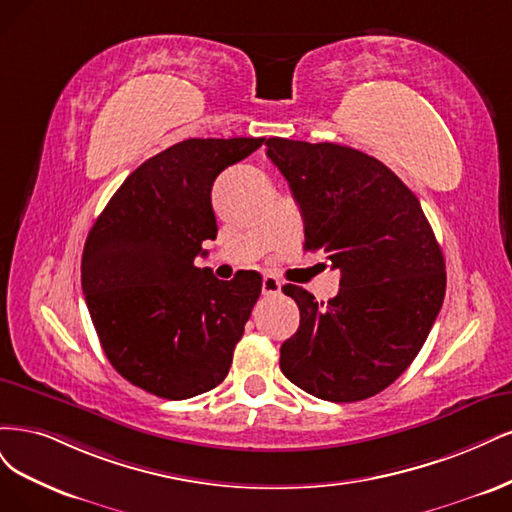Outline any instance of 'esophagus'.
I'll return each mask as SVG.
<instances>
[{
  "label": "esophagus",
  "mask_w": 512,
  "mask_h": 512,
  "mask_svg": "<svg viewBox=\"0 0 512 512\" xmlns=\"http://www.w3.org/2000/svg\"><path fill=\"white\" fill-rule=\"evenodd\" d=\"M280 280L276 278V276H266L263 278V283H261V293L263 295H276V293H280Z\"/></svg>",
  "instance_id": "esophagus-1"
}]
</instances>
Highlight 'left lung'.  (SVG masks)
Returning <instances> with one entry per match:
<instances>
[{"instance_id":"obj_1","label":"left lung","mask_w":512,"mask_h":512,"mask_svg":"<svg viewBox=\"0 0 512 512\" xmlns=\"http://www.w3.org/2000/svg\"><path fill=\"white\" fill-rule=\"evenodd\" d=\"M266 146L302 210L306 251L340 270L329 302L283 287L300 327L280 346V370L321 400L372 398L412 364L442 308L440 244L417 195L378 159L332 142Z\"/></svg>"}]
</instances>
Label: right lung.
<instances>
[{
	"instance_id": "obj_1",
	"label": "right lung",
	"mask_w": 512,
	"mask_h": 512,
	"mask_svg": "<svg viewBox=\"0 0 512 512\" xmlns=\"http://www.w3.org/2000/svg\"><path fill=\"white\" fill-rule=\"evenodd\" d=\"M263 138H189L131 172L93 223L82 291L102 349L123 378L157 398L187 400L223 383L261 276L219 280L197 268L217 238L212 183Z\"/></svg>"
}]
</instances>
